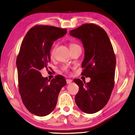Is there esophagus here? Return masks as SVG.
<instances>
[{
    "mask_svg": "<svg viewBox=\"0 0 135 135\" xmlns=\"http://www.w3.org/2000/svg\"><path fill=\"white\" fill-rule=\"evenodd\" d=\"M66 81H67V84H70L72 82V80H71V79H67Z\"/></svg>",
    "mask_w": 135,
    "mask_h": 135,
    "instance_id": "1",
    "label": "esophagus"
}]
</instances>
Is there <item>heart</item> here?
Instances as JSON below:
<instances>
[{"instance_id":"obj_1","label":"heart","mask_w":135,"mask_h":135,"mask_svg":"<svg viewBox=\"0 0 135 135\" xmlns=\"http://www.w3.org/2000/svg\"><path fill=\"white\" fill-rule=\"evenodd\" d=\"M76 44H74V43H72V44H70V47L71 48V47H73V46H76ZM54 50H55V49H54V50H52V54L54 53ZM63 70L65 71V70H67V68H65V67H64V68H63Z\"/></svg>"}]
</instances>
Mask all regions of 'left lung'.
Here are the masks:
<instances>
[{
  "label": "left lung",
  "mask_w": 135,
  "mask_h": 135,
  "mask_svg": "<svg viewBox=\"0 0 135 135\" xmlns=\"http://www.w3.org/2000/svg\"><path fill=\"white\" fill-rule=\"evenodd\" d=\"M70 35L81 41L84 48L81 74L91 78L87 83L74 80L79 87L75 102L83 112L94 113L107 104L114 87L116 57L112 44L105 31L94 24H84Z\"/></svg>",
  "instance_id": "1"
}]
</instances>
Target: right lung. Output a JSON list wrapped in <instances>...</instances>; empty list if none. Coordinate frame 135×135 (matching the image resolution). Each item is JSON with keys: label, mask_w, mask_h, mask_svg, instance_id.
Returning <instances> with one entry per match:
<instances>
[{"label": "right lung", "mask_w": 135, "mask_h": 135, "mask_svg": "<svg viewBox=\"0 0 135 135\" xmlns=\"http://www.w3.org/2000/svg\"><path fill=\"white\" fill-rule=\"evenodd\" d=\"M67 32V29L54 26H35L20 46L16 59L19 91L26 108L36 116H45L53 111L61 88L67 84L63 76L57 75L50 80L40 73L50 61L54 41Z\"/></svg>", "instance_id": "obj_1"}]
</instances>
